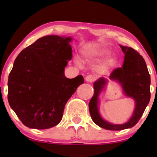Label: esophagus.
Masks as SVG:
<instances>
[{
	"mask_svg": "<svg viewBox=\"0 0 157 157\" xmlns=\"http://www.w3.org/2000/svg\"><path fill=\"white\" fill-rule=\"evenodd\" d=\"M85 80L88 82H92L94 80V77L92 76V75H88V76L86 77Z\"/></svg>",
	"mask_w": 157,
	"mask_h": 157,
	"instance_id": "1",
	"label": "esophagus"
}]
</instances>
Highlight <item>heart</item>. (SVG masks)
Instances as JSON below:
<instances>
[{
	"instance_id": "1",
	"label": "heart",
	"mask_w": 157,
	"mask_h": 157,
	"mask_svg": "<svg viewBox=\"0 0 157 157\" xmlns=\"http://www.w3.org/2000/svg\"><path fill=\"white\" fill-rule=\"evenodd\" d=\"M109 52V49L105 46L97 45L91 48H87L82 50V55L87 59H99L107 55ZM77 64H80L79 61H77Z\"/></svg>"
}]
</instances>
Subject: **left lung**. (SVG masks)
<instances>
[{
  "label": "left lung",
  "instance_id": "left-lung-1",
  "mask_svg": "<svg viewBox=\"0 0 157 157\" xmlns=\"http://www.w3.org/2000/svg\"><path fill=\"white\" fill-rule=\"evenodd\" d=\"M120 46L125 54L123 64L122 67L115 68L109 78L121 85L125 96L134 99L135 109L132 116L128 121L121 125L112 124L102 118L98 105L99 96L108 82L104 77H100L94 83V94L89 105L94 122L102 128L111 131H121L134 127L141 118L151 99V77L145 60L134 48L122 45Z\"/></svg>",
  "mask_w": 157,
  "mask_h": 157
}]
</instances>
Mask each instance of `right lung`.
Masks as SVG:
<instances>
[{"label":"right lung","mask_w":157,"mask_h":157,"mask_svg":"<svg viewBox=\"0 0 157 157\" xmlns=\"http://www.w3.org/2000/svg\"><path fill=\"white\" fill-rule=\"evenodd\" d=\"M71 37L48 35L16 57L8 79V101L24 125L47 129L61 121L65 105L82 75L68 79L64 69L72 57Z\"/></svg>","instance_id":"1"}]
</instances>
